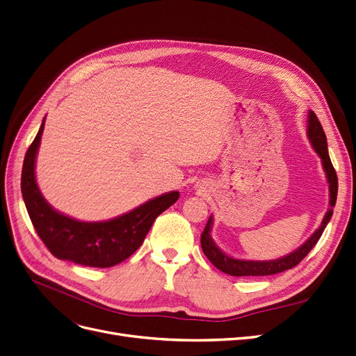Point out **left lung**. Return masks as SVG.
I'll use <instances>...</instances> for the list:
<instances>
[{
	"label": "left lung",
	"instance_id": "8db88e82",
	"mask_svg": "<svg viewBox=\"0 0 356 356\" xmlns=\"http://www.w3.org/2000/svg\"><path fill=\"white\" fill-rule=\"evenodd\" d=\"M307 135L314 151L321 159V164L324 168V173H326V177H327L329 192H330L329 209L326 213H324V218L320 227L314 231V234L310 238H308L301 247H298L296 252H292L284 257L275 259V260H243V259H234L225 254L220 247L215 244V241L211 237V229H212V215H211L205 225L204 233L200 234V245H202L205 256L209 259V261L216 269H220L221 272L228 273L231 276H266V275L281 273L288 269H292L293 266H297L317 244L324 228H326L333 215V207L336 205V197H337V176L329 157L326 134H324L321 123L317 119L316 113L312 111L308 112Z\"/></svg>",
	"mask_w": 356,
	"mask_h": 356
}]
</instances>
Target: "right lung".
Listing matches in <instances>:
<instances>
[{
	"mask_svg": "<svg viewBox=\"0 0 356 356\" xmlns=\"http://www.w3.org/2000/svg\"><path fill=\"white\" fill-rule=\"evenodd\" d=\"M44 119L29 147L22 170V193L30 220L49 252L60 259L90 268H111L134 254L157 216L179 199L173 191L154 197L131 212L109 221L84 222L55 211L42 196L35 176L36 154Z\"/></svg>",
	"mask_w": 356,
	"mask_h": 356,
	"instance_id": "obj_1",
	"label": "right lung"
}]
</instances>
